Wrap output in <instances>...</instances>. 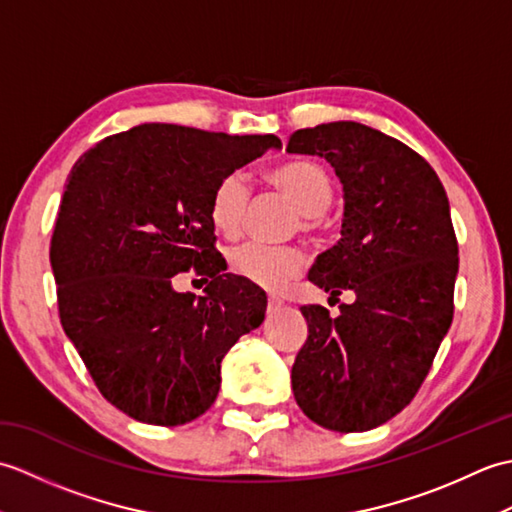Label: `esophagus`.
<instances>
[{"mask_svg":"<svg viewBox=\"0 0 512 512\" xmlns=\"http://www.w3.org/2000/svg\"><path fill=\"white\" fill-rule=\"evenodd\" d=\"M281 308H284V301L277 299V297H270V299H268V312H270V314L279 312Z\"/></svg>","mask_w":512,"mask_h":512,"instance_id":"34e87169","label":"esophagus"}]
</instances>
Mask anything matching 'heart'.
Listing matches in <instances>:
<instances>
[{"instance_id": "obj_1", "label": "heart", "mask_w": 512, "mask_h": 512, "mask_svg": "<svg viewBox=\"0 0 512 512\" xmlns=\"http://www.w3.org/2000/svg\"><path fill=\"white\" fill-rule=\"evenodd\" d=\"M266 180L297 206L301 231H317L323 213L334 198V180L328 169L312 160H288L268 171ZM250 202V187L244 173L233 171L217 180L209 202V217L217 233L235 237L242 231ZM306 259L295 246H266L246 242L228 253V268L237 277L266 290H281L295 279Z\"/></svg>"}]
</instances>
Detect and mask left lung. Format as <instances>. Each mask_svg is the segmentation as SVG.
<instances>
[{
  "label": "left lung",
  "instance_id": "1",
  "mask_svg": "<svg viewBox=\"0 0 512 512\" xmlns=\"http://www.w3.org/2000/svg\"><path fill=\"white\" fill-rule=\"evenodd\" d=\"M286 151L325 158L343 184L341 239L308 279L330 299L354 292L339 317L301 308L308 339L292 391L321 427L369 431L418 394L451 328L460 259L449 198L420 154L361 123L299 129Z\"/></svg>",
  "mask_w": 512,
  "mask_h": 512
}]
</instances>
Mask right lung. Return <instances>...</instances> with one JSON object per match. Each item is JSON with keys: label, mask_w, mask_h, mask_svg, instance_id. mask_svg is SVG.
<instances>
[{"label": "right lung", "mask_w": 512, "mask_h": 512, "mask_svg": "<svg viewBox=\"0 0 512 512\" xmlns=\"http://www.w3.org/2000/svg\"><path fill=\"white\" fill-rule=\"evenodd\" d=\"M279 138L145 123L103 138L72 167L50 242L59 319L105 400L178 427L209 409L220 363L266 317V295L224 273L209 202L217 180ZM193 267L204 298L176 293Z\"/></svg>", "instance_id": "obj_1"}]
</instances>
